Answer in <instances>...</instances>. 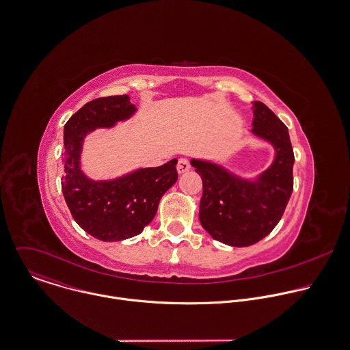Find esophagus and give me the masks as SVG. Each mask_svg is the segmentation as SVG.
Returning a JSON list of instances; mask_svg holds the SVG:
<instances>
[{
  "label": "esophagus",
  "instance_id": "obj_1",
  "mask_svg": "<svg viewBox=\"0 0 350 350\" xmlns=\"http://www.w3.org/2000/svg\"><path fill=\"white\" fill-rule=\"evenodd\" d=\"M189 169H191L189 161L185 159V158H181V159L178 161V163H177V172H178V174H184V173H187Z\"/></svg>",
  "mask_w": 350,
  "mask_h": 350
}]
</instances>
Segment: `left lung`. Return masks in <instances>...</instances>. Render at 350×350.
Returning <instances> with one entry per match:
<instances>
[{"mask_svg": "<svg viewBox=\"0 0 350 350\" xmlns=\"http://www.w3.org/2000/svg\"><path fill=\"white\" fill-rule=\"evenodd\" d=\"M252 135L274 150L263 172L247 177L211 159H191L203 181L200 224L214 240L232 247L265 239L282 218L293 192L295 155L286 125L262 102H252Z\"/></svg>", "mask_w": 350, "mask_h": 350, "instance_id": "obj_1", "label": "left lung"}]
</instances>
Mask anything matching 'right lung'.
<instances>
[{"instance_id": "add662e5", "label": "right lung", "mask_w": 350, "mask_h": 350, "mask_svg": "<svg viewBox=\"0 0 350 350\" xmlns=\"http://www.w3.org/2000/svg\"><path fill=\"white\" fill-rule=\"evenodd\" d=\"M128 95L98 98L85 103L64 126L62 193L76 224L102 241L137 236L154 219L161 198L177 178V159L158 167H139L109 180L88 177L81 167L85 137L110 129L136 114Z\"/></svg>"}]
</instances>
